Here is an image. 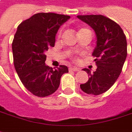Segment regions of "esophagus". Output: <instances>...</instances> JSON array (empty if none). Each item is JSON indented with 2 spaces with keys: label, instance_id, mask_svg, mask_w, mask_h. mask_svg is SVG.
I'll use <instances>...</instances> for the list:
<instances>
[{
  "label": "esophagus",
  "instance_id": "obj_1",
  "mask_svg": "<svg viewBox=\"0 0 132 132\" xmlns=\"http://www.w3.org/2000/svg\"><path fill=\"white\" fill-rule=\"evenodd\" d=\"M69 70L72 71H77L80 70V69L77 68V67H76V66H71V67H70V68L69 69Z\"/></svg>",
  "mask_w": 132,
  "mask_h": 132
}]
</instances>
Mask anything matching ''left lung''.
Here are the masks:
<instances>
[{"label":"left lung","instance_id":"left-lung-1","mask_svg":"<svg viewBox=\"0 0 132 132\" xmlns=\"http://www.w3.org/2000/svg\"><path fill=\"white\" fill-rule=\"evenodd\" d=\"M80 20L95 31L96 45L92 55L96 57L97 69L93 73L83 69L90 76L80 88L88 94L99 95L106 92L118 78L127 55L126 36L120 25L103 15H78Z\"/></svg>","mask_w":132,"mask_h":132}]
</instances>
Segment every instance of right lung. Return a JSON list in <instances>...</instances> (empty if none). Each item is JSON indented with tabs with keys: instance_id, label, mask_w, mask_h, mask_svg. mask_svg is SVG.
Masks as SVG:
<instances>
[{
	"instance_id": "right-lung-1",
	"label": "right lung",
	"mask_w": 132,
	"mask_h": 132,
	"mask_svg": "<svg viewBox=\"0 0 132 132\" xmlns=\"http://www.w3.org/2000/svg\"><path fill=\"white\" fill-rule=\"evenodd\" d=\"M70 16L55 13H38L21 22L12 42L14 64L22 83L34 95L45 97L55 93L61 77L68 73L66 66L55 70L45 64L50 47L55 36Z\"/></svg>"
}]
</instances>
